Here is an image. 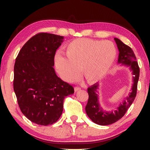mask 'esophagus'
Listing matches in <instances>:
<instances>
[{"label":"esophagus","instance_id":"esophagus-1","mask_svg":"<svg viewBox=\"0 0 150 150\" xmlns=\"http://www.w3.org/2000/svg\"><path fill=\"white\" fill-rule=\"evenodd\" d=\"M74 90H75V92H77V91H79L81 90V88L79 87H75L74 88Z\"/></svg>","mask_w":150,"mask_h":150}]
</instances>
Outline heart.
<instances>
[{
	"label": "heart",
	"mask_w": 150,
	"mask_h": 150,
	"mask_svg": "<svg viewBox=\"0 0 150 150\" xmlns=\"http://www.w3.org/2000/svg\"><path fill=\"white\" fill-rule=\"evenodd\" d=\"M65 57L57 54L55 65L60 77L69 83L77 81L82 70L88 83H94L105 77L116 57V48L110 41L77 38L65 45Z\"/></svg>",
	"instance_id": "b5f03b06"
}]
</instances>
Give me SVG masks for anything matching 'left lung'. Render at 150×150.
Segmentation results:
<instances>
[{"mask_svg":"<svg viewBox=\"0 0 150 150\" xmlns=\"http://www.w3.org/2000/svg\"><path fill=\"white\" fill-rule=\"evenodd\" d=\"M115 40L119 50L118 63L130 67L133 75V85L132 86L131 93L127 97L124 98L122 103H120L115 110L110 112L104 110L98 103V93L97 91L99 86L98 83L88 88V100L85 107V111L91 120L98 125H109L120 120L125 115L136 96L139 68L136 61V55L133 50L128 45L124 44L121 40L116 38H115Z\"/></svg>","mask_w":150,"mask_h":150,"instance_id":"1","label":"left lung"}]
</instances>
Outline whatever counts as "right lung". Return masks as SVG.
I'll use <instances>...</instances> for the list:
<instances>
[{"label": "right lung", "mask_w": 150, "mask_h": 150, "mask_svg": "<svg viewBox=\"0 0 150 150\" xmlns=\"http://www.w3.org/2000/svg\"><path fill=\"white\" fill-rule=\"evenodd\" d=\"M63 36L39 33L20 50L14 67V91L23 115L32 122L47 126L62 115L65 96L74 93L54 69L55 52Z\"/></svg>", "instance_id": "right-lung-1"}]
</instances>
